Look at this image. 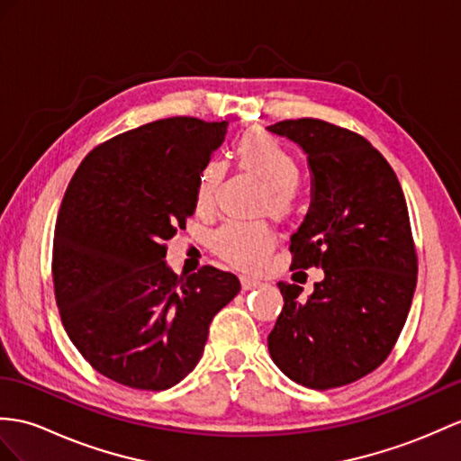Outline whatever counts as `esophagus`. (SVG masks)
Returning <instances> with one entry per match:
<instances>
[{
    "label": "esophagus",
    "instance_id": "34e87169",
    "mask_svg": "<svg viewBox=\"0 0 461 461\" xmlns=\"http://www.w3.org/2000/svg\"><path fill=\"white\" fill-rule=\"evenodd\" d=\"M240 284H242L244 291H250V289H256V287L262 285L260 282H258V279H250V277H246V276L240 277Z\"/></svg>",
    "mask_w": 461,
    "mask_h": 461
}]
</instances>
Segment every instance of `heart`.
<instances>
[{
  "instance_id": "1",
  "label": "heart",
  "mask_w": 461,
  "mask_h": 461,
  "mask_svg": "<svg viewBox=\"0 0 461 461\" xmlns=\"http://www.w3.org/2000/svg\"><path fill=\"white\" fill-rule=\"evenodd\" d=\"M234 160L242 172L260 179L266 189L262 209L274 217H287L297 203L299 162L284 142L264 131H249L234 146ZM224 167L217 160H207L195 179V205L207 211L215 205ZM276 237L264 222L227 221L212 234L215 252L229 264L242 269L260 267L274 249Z\"/></svg>"
}]
</instances>
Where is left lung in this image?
<instances>
[{"label":"left lung","instance_id":"8db88e82","mask_svg":"<svg viewBox=\"0 0 461 461\" xmlns=\"http://www.w3.org/2000/svg\"><path fill=\"white\" fill-rule=\"evenodd\" d=\"M267 131L299 144L311 170L291 267L324 269L307 301L299 285L277 284L284 309L267 350L299 385L342 387L384 364L405 327L417 287L407 201L389 162L360 134L321 119Z\"/></svg>","mask_w":461,"mask_h":461}]
</instances>
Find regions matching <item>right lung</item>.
Listing matches in <instances>:
<instances>
[{
  "label": "right lung",
  "mask_w": 461,
  "mask_h": 461,
  "mask_svg": "<svg viewBox=\"0 0 461 461\" xmlns=\"http://www.w3.org/2000/svg\"><path fill=\"white\" fill-rule=\"evenodd\" d=\"M227 125L170 117L127 131L89 152L66 189L52 246L56 305L77 352L121 385L179 384L212 317L240 291L229 272L203 266L179 277L164 260Z\"/></svg>",
  "instance_id": "add662e5"
}]
</instances>
